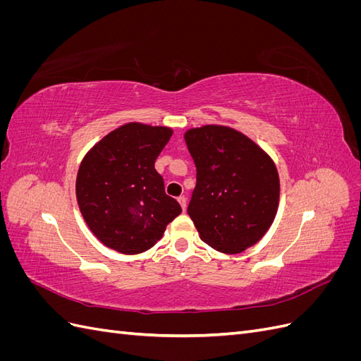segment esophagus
<instances>
[{
	"instance_id": "1",
	"label": "esophagus",
	"mask_w": 361,
	"mask_h": 361,
	"mask_svg": "<svg viewBox=\"0 0 361 361\" xmlns=\"http://www.w3.org/2000/svg\"><path fill=\"white\" fill-rule=\"evenodd\" d=\"M178 202H179V204L182 206L183 211L187 209V197H185V195H180V197H178Z\"/></svg>"
}]
</instances>
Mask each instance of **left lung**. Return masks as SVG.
<instances>
[{
    "instance_id": "left-lung-1",
    "label": "left lung",
    "mask_w": 361,
    "mask_h": 361,
    "mask_svg": "<svg viewBox=\"0 0 361 361\" xmlns=\"http://www.w3.org/2000/svg\"><path fill=\"white\" fill-rule=\"evenodd\" d=\"M185 143L197 170L188 215L202 241L227 255L255 245L277 214L274 161L239 130L220 125L188 129Z\"/></svg>"
}]
</instances>
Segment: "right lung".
Listing matches in <instances>:
<instances>
[{
  "mask_svg": "<svg viewBox=\"0 0 361 361\" xmlns=\"http://www.w3.org/2000/svg\"><path fill=\"white\" fill-rule=\"evenodd\" d=\"M171 134L166 126L126 123L84 157L76 176V200L87 226L108 248L143 253L182 212L155 170Z\"/></svg>",
  "mask_w": 361,
  "mask_h": 361,
  "instance_id": "obj_1",
  "label": "right lung"
}]
</instances>
